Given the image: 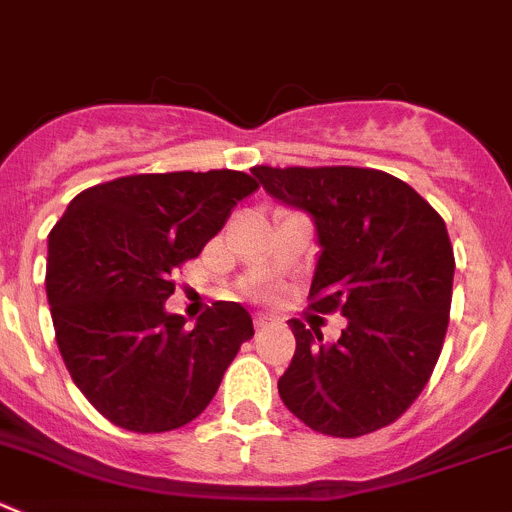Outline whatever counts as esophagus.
Here are the masks:
<instances>
[{"instance_id": "esophagus-1", "label": "esophagus", "mask_w": 512, "mask_h": 512, "mask_svg": "<svg viewBox=\"0 0 512 512\" xmlns=\"http://www.w3.org/2000/svg\"><path fill=\"white\" fill-rule=\"evenodd\" d=\"M272 323H275V318H272V315H265V313L255 315V328H257V331H265V328L272 326Z\"/></svg>"}]
</instances>
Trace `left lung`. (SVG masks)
<instances>
[{"label":"left lung","instance_id":"1","mask_svg":"<svg viewBox=\"0 0 512 512\" xmlns=\"http://www.w3.org/2000/svg\"><path fill=\"white\" fill-rule=\"evenodd\" d=\"M272 199L315 224L310 308L348 326H288L295 356L280 376L285 407L331 437H361L396 422L422 394L450 323L455 255L444 219L396 176L358 166H255Z\"/></svg>","mask_w":512,"mask_h":512}]
</instances>
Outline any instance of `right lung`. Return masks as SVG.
<instances>
[{
  "label": "right lung",
  "mask_w": 512,
  "mask_h": 512,
  "mask_svg": "<svg viewBox=\"0 0 512 512\" xmlns=\"http://www.w3.org/2000/svg\"><path fill=\"white\" fill-rule=\"evenodd\" d=\"M257 186L229 169L121 176L80 191L52 227L45 285L57 348L75 386L116 427L154 434L197 419L255 336L240 303L219 300L186 328L166 298L176 267Z\"/></svg>",
  "instance_id": "add662e5"
}]
</instances>
